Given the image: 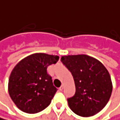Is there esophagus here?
Instances as JSON below:
<instances>
[{
  "mask_svg": "<svg viewBox=\"0 0 120 120\" xmlns=\"http://www.w3.org/2000/svg\"><path fill=\"white\" fill-rule=\"evenodd\" d=\"M63 88H64V86H63V85H61L60 87V88H59V89H60V91H63Z\"/></svg>",
  "mask_w": 120,
  "mask_h": 120,
  "instance_id": "obj_1",
  "label": "esophagus"
}]
</instances>
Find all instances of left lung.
I'll return each instance as SVG.
<instances>
[{
  "label": "left lung",
  "mask_w": 120,
  "mask_h": 120,
  "mask_svg": "<svg viewBox=\"0 0 120 120\" xmlns=\"http://www.w3.org/2000/svg\"><path fill=\"white\" fill-rule=\"evenodd\" d=\"M61 62L71 72L74 96L68 99L74 113L81 117L96 115L105 107L112 91L109 72L98 60L87 55H65Z\"/></svg>",
  "instance_id": "left-lung-1"
}]
</instances>
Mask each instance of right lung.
Segmentation results:
<instances>
[{
  "label": "right lung",
  "mask_w": 120,
  "mask_h": 120,
  "mask_svg": "<svg viewBox=\"0 0 120 120\" xmlns=\"http://www.w3.org/2000/svg\"><path fill=\"white\" fill-rule=\"evenodd\" d=\"M58 60L57 55L35 53L21 60L13 69L8 80V92L21 111L35 114L50 104L57 89L47 68Z\"/></svg>",
  "instance_id": "obj_1"
}]
</instances>
